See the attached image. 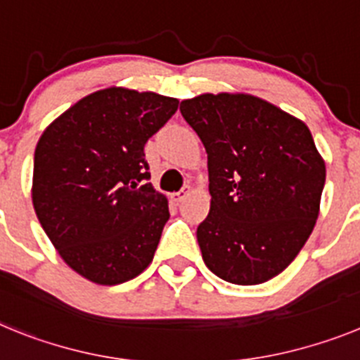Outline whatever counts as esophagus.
<instances>
[{
    "label": "esophagus",
    "mask_w": 360,
    "mask_h": 360,
    "mask_svg": "<svg viewBox=\"0 0 360 360\" xmlns=\"http://www.w3.org/2000/svg\"><path fill=\"white\" fill-rule=\"evenodd\" d=\"M189 191H191V187H184V189H180L178 193H173V195H171V198H173L174 202H182V200L189 195Z\"/></svg>",
    "instance_id": "1"
}]
</instances>
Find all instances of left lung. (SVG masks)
<instances>
[{"label": "left lung", "instance_id": "obj_1", "mask_svg": "<svg viewBox=\"0 0 360 360\" xmlns=\"http://www.w3.org/2000/svg\"><path fill=\"white\" fill-rule=\"evenodd\" d=\"M207 153L211 211L196 229L212 274L259 285L287 269L319 216L326 167L307 124L247 94L180 104Z\"/></svg>", "mask_w": 360, "mask_h": 360}]
</instances>
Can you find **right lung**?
<instances>
[{
  "mask_svg": "<svg viewBox=\"0 0 360 360\" xmlns=\"http://www.w3.org/2000/svg\"><path fill=\"white\" fill-rule=\"evenodd\" d=\"M178 98L106 88L44 129L34 155L32 202L66 265L97 285H120L153 262L169 219L153 189L144 146Z\"/></svg>",
  "mask_w": 360,
  "mask_h": 360,
  "instance_id": "1",
  "label": "right lung"
}]
</instances>
